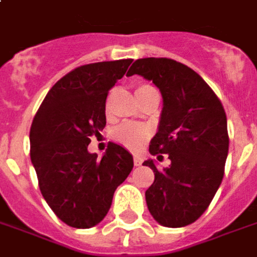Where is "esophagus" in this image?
Instances as JSON below:
<instances>
[{
	"mask_svg": "<svg viewBox=\"0 0 257 257\" xmlns=\"http://www.w3.org/2000/svg\"><path fill=\"white\" fill-rule=\"evenodd\" d=\"M142 163H143V160H142L141 157H135V159H134V164L136 167L142 166Z\"/></svg>",
	"mask_w": 257,
	"mask_h": 257,
	"instance_id": "1",
	"label": "esophagus"
}]
</instances>
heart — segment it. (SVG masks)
I'll return each instance as SVG.
<instances>
[{"mask_svg": "<svg viewBox=\"0 0 257 257\" xmlns=\"http://www.w3.org/2000/svg\"><path fill=\"white\" fill-rule=\"evenodd\" d=\"M153 93H157V90L150 85H139L135 90V94L141 103L147 100ZM112 97H114V91H111L107 96V100H105V114L107 115H110ZM150 136H152L150 128H147L145 125H139V123H122V125L116 126L112 132L114 142L131 150V152L141 150L142 146L150 139Z\"/></svg>", "mask_w": 257, "mask_h": 257, "instance_id": "b5f03b06", "label": "heart"}]
</instances>
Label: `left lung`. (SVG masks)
Instances as JSON below:
<instances>
[{
    "label": "left lung",
    "instance_id": "obj_1",
    "mask_svg": "<svg viewBox=\"0 0 257 257\" xmlns=\"http://www.w3.org/2000/svg\"><path fill=\"white\" fill-rule=\"evenodd\" d=\"M132 75L153 80L161 91L164 107L149 152L171 160L164 171L153 160L143 163L154 172L149 211L164 227L189 225L209 207L224 177L229 146L224 107L200 75L171 58L136 60L126 76Z\"/></svg>",
    "mask_w": 257,
    "mask_h": 257
}]
</instances>
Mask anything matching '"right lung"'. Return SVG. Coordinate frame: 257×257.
Listing matches in <instances>:
<instances>
[{
	"label": "right lung",
	"instance_id": "right-lung-1",
	"mask_svg": "<svg viewBox=\"0 0 257 257\" xmlns=\"http://www.w3.org/2000/svg\"><path fill=\"white\" fill-rule=\"evenodd\" d=\"M132 60L104 61L75 68L50 89L30 128V159L43 197L55 216L73 228L103 220L115 189L134 168L122 146L105 154L87 152L90 136L105 126V100Z\"/></svg>",
	"mask_w": 257,
	"mask_h": 257
}]
</instances>
